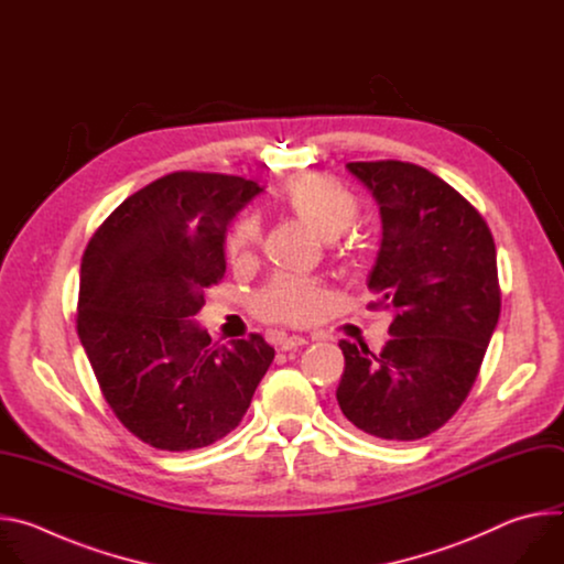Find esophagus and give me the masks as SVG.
Wrapping results in <instances>:
<instances>
[{
    "label": "esophagus",
    "instance_id": "esophagus-1",
    "mask_svg": "<svg viewBox=\"0 0 564 564\" xmlns=\"http://www.w3.org/2000/svg\"><path fill=\"white\" fill-rule=\"evenodd\" d=\"M307 344V339L305 337H301V335H292V337H283L281 341H279V346H281V350H294V348H301V346H305Z\"/></svg>",
    "mask_w": 564,
    "mask_h": 564
}]
</instances>
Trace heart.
Masks as SVG:
<instances>
[{
    "label": "heart",
    "instance_id": "obj_1",
    "mask_svg": "<svg viewBox=\"0 0 564 564\" xmlns=\"http://www.w3.org/2000/svg\"><path fill=\"white\" fill-rule=\"evenodd\" d=\"M285 205L324 238H337L359 218L357 198L324 174H305L285 187ZM261 246V225L254 216L238 218L225 240V250L234 263H243L254 257ZM326 305V292L318 281L279 274L259 294V307L268 318L285 324H307Z\"/></svg>",
    "mask_w": 564,
    "mask_h": 564
}]
</instances>
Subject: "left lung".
I'll list each match as a JSON object with an SVG mask.
<instances>
[{"mask_svg":"<svg viewBox=\"0 0 564 564\" xmlns=\"http://www.w3.org/2000/svg\"><path fill=\"white\" fill-rule=\"evenodd\" d=\"M348 170L379 203L383 238L370 310L392 312L379 355L339 341L337 388L348 422L381 440L413 442L444 426L470 392L500 316L494 234L481 214L429 170L375 160Z\"/></svg>","mask_w":564,"mask_h":564,"instance_id":"left-lung-1","label":"left lung"}]
</instances>
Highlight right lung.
Returning <instances> with one entry per match:
<instances>
[{
  "label": "right lung",
  "instance_id": "obj_1",
  "mask_svg": "<svg viewBox=\"0 0 564 564\" xmlns=\"http://www.w3.org/2000/svg\"><path fill=\"white\" fill-rule=\"evenodd\" d=\"M259 192L227 174L174 172L120 203L79 268L77 337L107 404L160 451L209 446L238 426L274 348L212 344L192 318L225 274V231Z\"/></svg>",
  "mask_w": 564,
  "mask_h": 564
}]
</instances>
